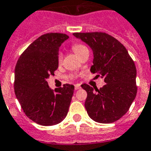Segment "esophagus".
Wrapping results in <instances>:
<instances>
[{"label":"esophagus","mask_w":151,"mask_h":151,"mask_svg":"<svg viewBox=\"0 0 151 151\" xmlns=\"http://www.w3.org/2000/svg\"><path fill=\"white\" fill-rule=\"evenodd\" d=\"M80 88H81L80 85H78V84L75 85V89H76V90H78V89H79Z\"/></svg>","instance_id":"34e87169"}]
</instances>
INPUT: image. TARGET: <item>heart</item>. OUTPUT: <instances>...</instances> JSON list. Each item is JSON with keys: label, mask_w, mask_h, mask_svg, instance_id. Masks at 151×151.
I'll return each mask as SVG.
<instances>
[{"label": "heart", "mask_w": 151, "mask_h": 151, "mask_svg": "<svg viewBox=\"0 0 151 151\" xmlns=\"http://www.w3.org/2000/svg\"><path fill=\"white\" fill-rule=\"evenodd\" d=\"M72 49H73V52H74L75 54L78 57H79L81 55L83 54L85 51L88 50L86 46L83 45H82V44H80V43H75V44H73V45H72ZM62 53H58V62H62Z\"/></svg>", "instance_id": "obj_1"}]
</instances>
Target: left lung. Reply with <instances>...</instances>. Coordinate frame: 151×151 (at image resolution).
Segmentation results:
<instances>
[{
	"instance_id": "obj_1",
	"label": "left lung",
	"mask_w": 151,
	"mask_h": 151,
	"mask_svg": "<svg viewBox=\"0 0 151 151\" xmlns=\"http://www.w3.org/2000/svg\"><path fill=\"white\" fill-rule=\"evenodd\" d=\"M93 52L91 73L104 78L99 89L87 84L85 107L89 117L101 123L116 121L129 110L137 92L135 64L123 44L105 32L73 33Z\"/></svg>"
}]
</instances>
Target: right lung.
Instances as JSON below:
<instances>
[{
	"label": "right lung",
	"instance_id": "add662e5",
	"mask_svg": "<svg viewBox=\"0 0 151 151\" xmlns=\"http://www.w3.org/2000/svg\"><path fill=\"white\" fill-rule=\"evenodd\" d=\"M68 38L65 34H45L26 48L16 64L15 96L25 115L40 125L58 124L68 113L74 86L65 84L53 91L47 83L58 67V48Z\"/></svg>",
	"mask_w": 151,
	"mask_h": 151
}]
</instances>
